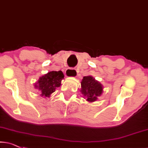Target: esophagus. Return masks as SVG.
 Instances as JSON below:
<instances>
[{
    "mask_svg": "<svg viewBox=\"0 0 148 148\" xmlns=\"http://www.w3.org/2000/svg\"><path fill=\"white\" fill-rule=\"evenodd\" d=\"M78 73V71L73 68H68L65 71V75L67 77H75Z\"/></svg>",
    "mask_w": 148,
    "mask_h": 148,
    "instance_id": "1",
    "label": "esophagus"
}]
</instances>
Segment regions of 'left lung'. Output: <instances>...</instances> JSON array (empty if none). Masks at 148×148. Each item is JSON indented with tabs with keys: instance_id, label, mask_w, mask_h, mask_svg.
<instances>
[{
	"instance_id": "1",
	"label": "left lung",
	"mask_w": 148,
	"mask_h": 148,
	"mask_svg": "<svg viewBox=\"0 0 148 148\" xmlns=\"http://www.w3.org/2000/svg\"><path fill=\"white\" fill-rule=\"evenodd\" d=\"M81 91L87 97V100L93 102L97 100L103 92V87L100 83L96 81L91 76L84 77L81 83Z\"/></svg>"
}]
</instances>
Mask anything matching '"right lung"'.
Wrapping results in <instances>:
<instances>
[{"label": "right lung", "mask_w": 148, "mask_h": 148, "mask_svg": "<svg viewBox=\"0 0 148 148\" xmlns=\"http://www.w3.org/2000/svg\"><path fill=\"white\" fill-rule=\"evenodd\" d=\"M64 75L61 71L49 72L39 78L35 85V88L40 90V96L49 97L55 91L56 87H60Z\"/></svg>", "instance_id": "obj_1"}]
</instances>
